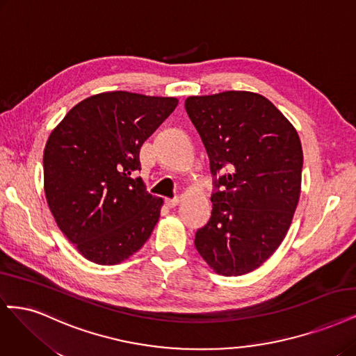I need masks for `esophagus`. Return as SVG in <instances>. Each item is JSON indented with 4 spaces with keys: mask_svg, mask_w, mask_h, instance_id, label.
<instances>
[{
    "mask_svg": "<svg viewBox=\"0 0 356 356\" xmlns=\"http://www.w3.org/2000/svg\"><path fill=\"white\" fill-rule=\"evenodd\" d=\"M165 203H166L169 207H175V206L179 203V197H174V199H165Z\"/></svg>",
    "mask_w": 356,
    "mask_h": 356,
    "instance_id": "obj_1",
    "label": "esophagus"
}]
</instances>
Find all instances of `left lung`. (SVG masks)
Instances as JSON below:
<instances>
[{"label": "left lung", "instance_id": "left-lung-1", "mask_svg": "<svg viewBox=\"0 0 356 356\" xmlns=\"http://www.w3.org/2000/svg\"><path fill=\"white\" fill-rule=\"evenodd\" d=\"M186 110L209 154L211 170L231 172L215 186L212 216L195 249L213 271H254L284 240L299 203L303 152L298 131L264 95L224 91L191 95Z\"/></svg>", "mask_w": 356, "mask_h": 356}]
</instances>
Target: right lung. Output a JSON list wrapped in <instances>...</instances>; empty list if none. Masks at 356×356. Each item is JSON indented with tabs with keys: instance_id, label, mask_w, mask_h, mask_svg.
<instances>
[{
	"instance_id": "add662e5",
	"label": "right lung",
	"mask_w": 356,
	"mask_h": 356,
	"mask_svg": "<svg viewBox=\"0 0 356 356\" xmlns=\"http://www.w3.org/2000/svg\"><path fill=\"white\" fill-rule=\"evenodd\" d=\"M178 106L175 97L108 91L72 107L44 149V190L56 222L94 264L137 253L161 218L163 199L145 191L143 143Z\"/></svg>"
}]
</instances>
